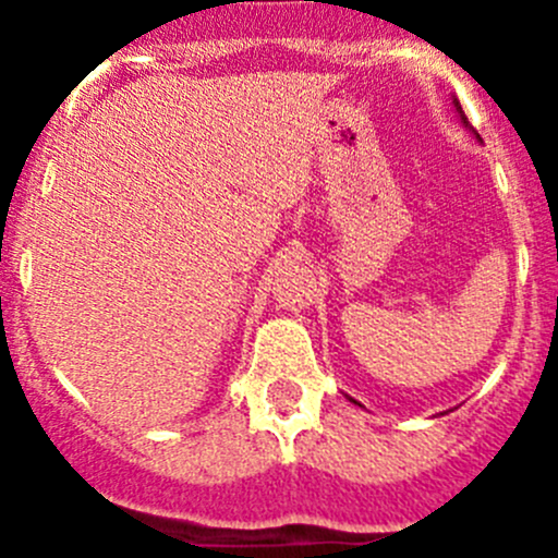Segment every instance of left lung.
I'll return each instance as SVG.
<instances>
[{
    "label": "left lung",
    "mask_w": 558,
    "mask_h": 558,
    "mask_svg": "<svg viewBox=\"0 0 558 558\" xmlns=\"http://www.w3.org/2000/svg\"><path fill=\"white\" fill-rule=\"evenodd\" d=\"M456 110H459V116H461V121H464V126H470V121H466L464 110H461V105H459V102H456Z\"/></svg>",
    "instance_id": "left-lung-1"
}]
</instances>
